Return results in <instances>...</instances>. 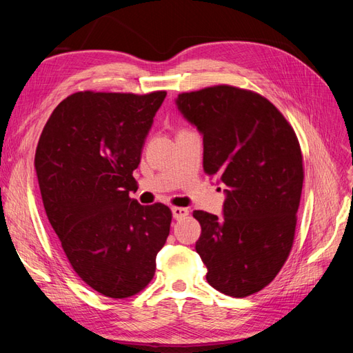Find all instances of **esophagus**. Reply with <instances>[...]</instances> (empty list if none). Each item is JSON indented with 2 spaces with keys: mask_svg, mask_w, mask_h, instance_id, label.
Here are the masks:
<instances>
[{
  "mask_svg": "<svg viewBox=\"0 0 353 353\" xmlns=\"http://www.w3.org/2000/svg\"><path fill=\"white\" fill-rule=\"evenodd\" d=\"M187 215H188V209H185V208H172L174 219H183Z\"/></svg>",
  "mask_w": 353,
  "mask_h": 353,
  "instance_id": "1",
  "label": "esophagus"
}]
</instances>
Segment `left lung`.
Wrapping results in <instances>:
<instances>
[{
	"mask_svg": "<svg viewBox=\"0 0 353 353\" xmlns=\"http://www.w3.org/2000/svg\"><path fill=\"white\" fill-rule=\"evenodd\" d=\"M178 110L203 135V169L225 185L223 216L194 210L196 252L208 283L245 297L262 290L290 254L303 185L292 125L262 95L231 85L183 92Z\"/></svg>",
	"mask_w": 353,
	"mask_h": 353,
	"instance_id": "left-lung-1",
	"label": "left lung"
}]
</instances>
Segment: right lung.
<instances>
[{
    "instance_id": "add662e5",
    "label": "right lung",
    "mask_w": 353,
    "mask_h": 353,
    "mask_svg": "<svg viewBox=\"0 0 353 353\" xmlns=\"http://www.w3.org/2000/svg\"><path fill=\"white\" fill-rule=\"evenodd\" d=\"M166 91H81L51 113L35 170L46 213L73 271L112 299L152 281L172 212L130 197L145 137Z\"/></svg>"
}]
</instances>
